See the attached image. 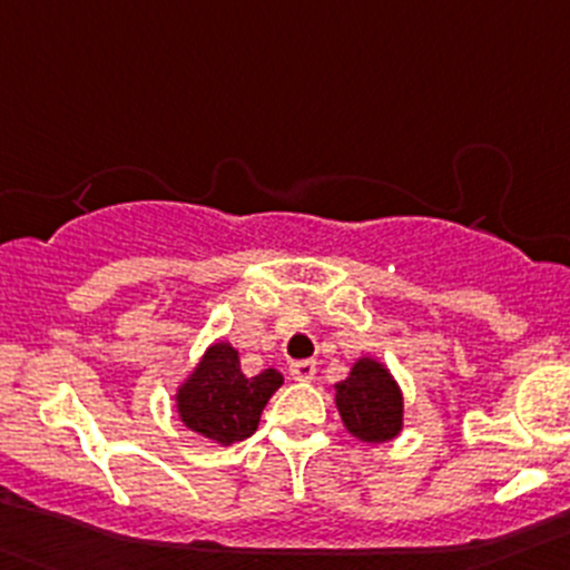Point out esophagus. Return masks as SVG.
<instances>
[{"instance_id": "obj_1", "label": "esophagus", "mask_w": 570, "mask_h": 570, "mask_svg": "<svg viewBox=\"0 0 570 570\" xmlns=\"http://www.w3.org/2000/svg\"><path fill=\"white\" fill-rule=\"evenodd\" d=\"M289 375L295 377V381H312V377L317 375V366H314V361H292Z\"/></svg>"}]
</instances>
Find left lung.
<instances>
[{"mask_svg":"<svg viewBox=\"0 0 570 570\" xmlns=\"http://www.w3.org/2000/svg\"><path fill=\"white\" fill-rule=\"evenodd\" d=\"M344 430L364 444H386L405 428V396L400 383L375 355L353 361L347 377L333 386Z\"/></svg>","mask_w":570,"mask_h":570,"instance_id":"1","label":"left lung"}]
</instances>
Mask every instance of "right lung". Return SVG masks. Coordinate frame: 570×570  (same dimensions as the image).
I'll use <instances>...</instances> for the list:
<instances>
[{
    "instance_id": "1",
    "label": "right lung",
    "mask_w": 570,
    "mask_h": 570,
    "mask_svg": "<svg viewBox=\"0 0 570 570\" xmlns=\"http://www.w3.org/2000/svg\"><path fill=\"white\" fill-rule=\"evenodd\" d=\"M281 386L284 375L273 366L253 377L245 375L239 350L217 338L176 386L178 422L212 444L232 446L258 428L264 405Z\"/></svg>"
}]
</instances>
